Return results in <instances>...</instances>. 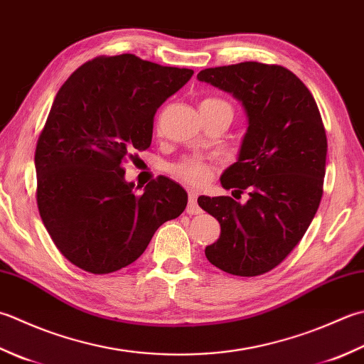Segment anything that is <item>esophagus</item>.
Wrapping results in <instances>:
<instances>
[{
  "instance_id": "34e87169",
  "label": "esophagus",
  "mask_w": 364,
  "mask_h": 364,
  "mask_svg": "<svg viewBox=\"0 0 364 364\" xmlns=\"http://www.w3.org/2000/svg\"><path fill=\"white\" fill-rule=\"evenodd\" d=\"M186 211L189 213V215H198V213H202V208L197 203V192L196 191H189V202H188Z\"/></svg>"
}]
</instances>
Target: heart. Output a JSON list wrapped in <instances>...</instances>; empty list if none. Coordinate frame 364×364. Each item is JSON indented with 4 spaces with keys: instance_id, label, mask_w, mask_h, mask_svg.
I'll return each instance as SVG.
<instances>
[{
    "instance_id": "1",
    "label": "heart",
    "mask_w": 364,
    "mask_h": 364,
    "mask_svg": "<svg viewBox=\"0 0 364 364\" xmlns=\"http://www.w3.org/2000/svg\"><path fill=\"white\" fill-rule=\"evenodd\" d=\"M202 104H225L223 101H218V99H206ZM176 173L180 175L183 180H186L188 183H194V184H203L205 181L210 180L211 176V167L206 166V164L197 161V159H191L180 164L176 167Z\"/></svg>"
}]
</instances>
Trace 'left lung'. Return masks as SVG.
<instances>
[{
    "mask_svg": "<svg viewBox=\"0 0 364 364\" xmlns=\"http://www.w3.org/2000/svg\"><path fill=\"white\" fill-rule=\"evenodd\" d=\"M197 78L232 95L247 118L238 159L220 184L247 189L249 198L198 197L220 224L205 255L225 273L259 276L287 257L316 216L326 162L322 118L311 91L282 66L246 61L203 69Z\"/></svg>",
    "mask_w": 364,
    "mask_h": 364,
    "instance_id": "left-lung-1",
    "label": "left lung"
}]
</instances>
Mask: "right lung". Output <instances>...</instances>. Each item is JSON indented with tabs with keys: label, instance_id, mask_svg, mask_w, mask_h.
I'll return each mask as SVG.
<instances>
[{
	"label": "right lung",
	"instance_id": "right-lung-1",
	"mask_svg": "<svg viewBox=\"0 0 364 364\" xmlns=\"http://www.w3.org/2000/svg\"><path fill=\"white\" fill-rule=\"evenodd\" d=\"M192 74L129 53L102 56L56 92L34 154L38 208L75 267L107 274L131 265L154 232L186 208L188 192L167 176L139 192L126 181L123 161L151 145L156 110Z\"/></svg>",
	"mask_w": 364,
	"mask_h": 364
}]
</instances>
